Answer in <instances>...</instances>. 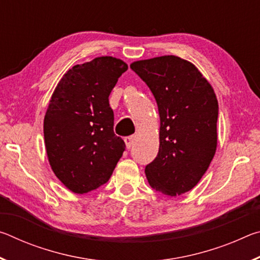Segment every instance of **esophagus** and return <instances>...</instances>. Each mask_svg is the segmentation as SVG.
<instances>
[{"label":"esophagus","mask_w":260,"mask_h":260,"mask_svg":"<svg viewBox=\"0 0 260 260\" xmlns=\"http://www.w3.org/2000/svg\"><path fill=\"white\" fill-rule=\"evenodd\" d=\"M134 143V138L133 136H128V138L125 139V144H126V148L127 149H131V147L133 146Z\"/></svg>","instance_id":"esophagus-1"}]
</instances>
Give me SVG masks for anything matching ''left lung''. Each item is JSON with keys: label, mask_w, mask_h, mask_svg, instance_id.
<instances>
[{"label": "left lung", "mask_w": 260, "mask_h": 260, "mask_svg": "<svg viewBox=\"0 0 260 260\" xmlns=\"http://www.w3.org/2000/svg\"><path fill=\"white\" fill-rule=\"evenodd\" d=\"M131 68L150 88L160 118L159 151L144 170L148 182L179 196L200 182L217 150V96L199 69L178 56L136 60Z\"/></svg>", "instance_id": "8db88e82"}]
</instances>
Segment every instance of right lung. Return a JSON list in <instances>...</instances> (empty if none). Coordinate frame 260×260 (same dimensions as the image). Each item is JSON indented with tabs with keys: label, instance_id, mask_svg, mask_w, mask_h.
<instances>
[{
	"label": "right lung",
	"instance_id": "1",
	"mask_svg": "<svg viewBox=\"0 0 260 260\" xmlns=\"http://www.w3.org/2000/svg\"><path fill=\"white\" fill-rule=\"evenodd\" d=\"M127 69L116 57H96L67 71L51 95L43 120L47 157L72 192L104 184L125 150L114 135L109 95Z\"/></svg>",
	"mask_w": 260,
	"mask_h": 260
}]
</instances>
